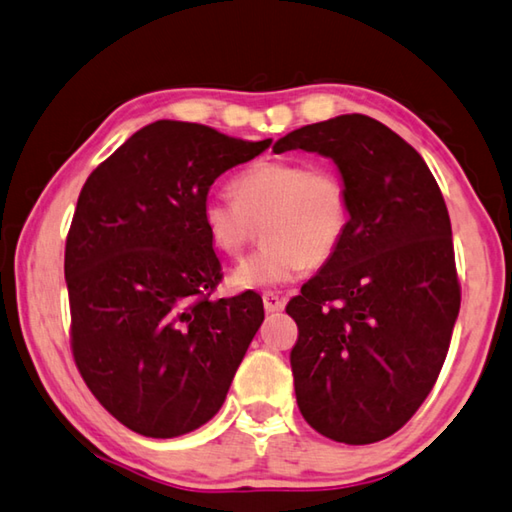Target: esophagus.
Returning a JSON list of instances; mask_svg holds the SVG:
<instances>
[{
	"label": "esophagus",
	"mask_w": 512,
	"mask_h": 512,
	"mask_svg": "<svg viewBox=\"0 0 512 512\" xmlns=\"http://www.w3.org/2000/svg\"><path fill=\"white\" fill-rule=\"evenodd\" d=\"M263 305H265L267 312H281L285 307V298L274 294V292H265L263 294Z\"/></svg>",
	"instance_id": "1"
}]
</instances>
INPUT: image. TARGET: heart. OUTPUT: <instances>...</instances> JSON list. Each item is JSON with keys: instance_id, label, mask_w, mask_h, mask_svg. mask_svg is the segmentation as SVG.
<instances>
[{"instance_id": "obj_1", "label": "heart", "mask_w": 512, "mask_h": 512, "mask_svg": "<svg viewBox=\"0 0 512 512\" xmlns=\"http://www.w3.org/2000/svg\"><path fill=\"white\" fill-rule=\"evenodd\" d=\"M234 198L209 194L200 218L218 252L236 258L263 223L267 243L243 260L229 281L238 289L276 287L301 278L310 263L336 254L350 227L352 198L332 167L260 160L231 182Z\"/></svg>"}]
</instances>
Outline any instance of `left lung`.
I'll use <instances>...</instances> for the list:
<instances>
[{
	"label": "left lung",
	"instance_id": "left-lung-1",
	"mask_svg": "<svg viewBox=\"0 0 512 512\" xmlns=\"http://www.w3.org/2000/svg\"><path fill=\"white\" fill-rule=\"evenodd\" d=\"M292 149L332 158L352 198L341 247L285 307L296 403L323 437L363 446L406 426L446 361L461 305L450 216L419 153L368 115L274 144Z\"/></svg>",
	"mask_w": 512,
	"mask_h": 512
}]
</instances>
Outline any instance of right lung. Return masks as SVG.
Wrapping results in <instances>:
<instances>
[{
    "instance_id": "right-lung-1",
    "label": "right lung",
    "mask_w": 512,
    "mask_h": 512,
    "mask_svg": "<svg viewBox=\"0 0 512 512\" xmlns=\"http://www.w3.org/2000/svg\"><path fill=\"white\" fill-rule=\"evenodd\" d=\"M269 144L158 120L84 182L64 252L71 350L93 397L138 435L214 417L263 323L254 292L211 298L223 272L200 209L220 173Z\"/></svg>"
}]
</instances>
